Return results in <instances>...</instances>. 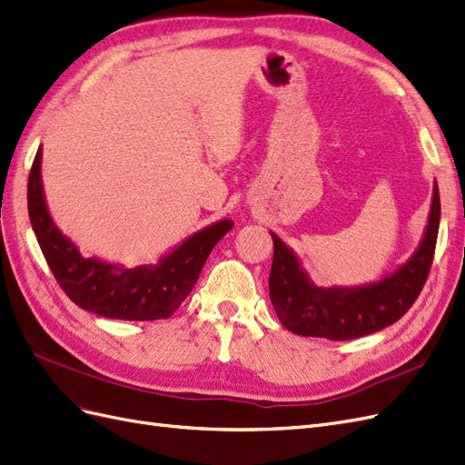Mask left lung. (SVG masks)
<instances>
[{
  "label": "left lung",
  "instance_id": "8db88e82",
  "mask_svg": "<svg viewBox=\"0 0 465 465\" xmlns=\"http://www.w3.org/2000/svg\"><path fill=\"white\" fill-rule=\"evenodd\" d=\"M439 224L440 195L434 182L427 227L410 260L380 281L357 287H318L297 252L270 232L273 238L270 299L277 318L292 333L331 341L355 340L391 326L410 311L425 285Z\"/></svg>",
  "mask_w": 465,
  "mask_h": 465
}]
</instances>
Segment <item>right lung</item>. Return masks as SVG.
I'll list each match as a JSON object with an SVG mask.
<instances>
[{"mask_svg":"<svg viewBox=\"0 0 465 465\" xmlns=\"http://www.w3.org/2000/svg\"><path fill=\"white\" fill-rule=\"evenodd\" d=\"M26 202L38 246L60 287L83 311L112 320L147 322L171 316L192 292L211 250L234 224L221 219L184 238L157 263L128 270L96 256L85 258L54 223L42 184V147L29 174Z\"/></svg>","mask_w":465,"mask_h":465,"instance_id":"right-lung-1","label":"right lung"}]
</instances>
